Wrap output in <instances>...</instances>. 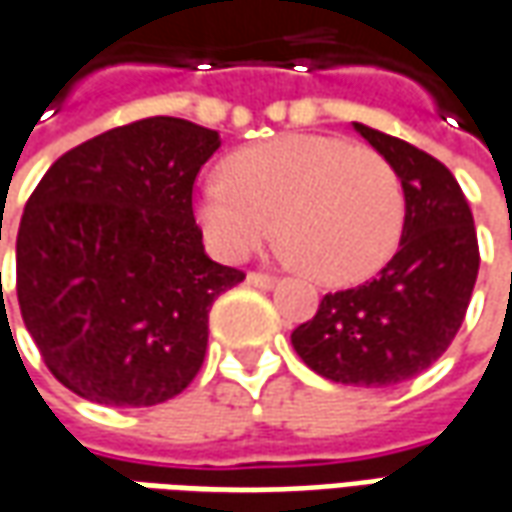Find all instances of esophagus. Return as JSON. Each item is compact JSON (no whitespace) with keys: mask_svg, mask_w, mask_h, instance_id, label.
<instances>
[{"mask_svg":"<svg viewBox=\"0 0 512 512\" xmlns=\"http://www.w3.org/2000/svg\"><path fill=\"white\" fill-rule=\"evenodd\" d=\"M246 283L255 285V288H274L277 277H271V274H263V271H249V274H246Z\"/></svg>","mask_w":512,"mask_h":512,"instance_id":"1","label":"esophagus"}]
</instances>
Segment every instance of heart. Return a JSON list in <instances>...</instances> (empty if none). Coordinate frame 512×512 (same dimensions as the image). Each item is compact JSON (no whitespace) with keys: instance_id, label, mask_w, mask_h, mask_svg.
<instances>
[{"instance_id":"1","label":"heart","mask_w":512,"mask_h":512,"mask_svg":"<svg viewBox=\"0 0 512 512\" xmlns=\"http://www.w3.org/2000/svg\"><path fill=\"white\" fill-rule=\"evenodd\" d=\"M406 198L398 173L342 137L288 134L243 148L198 187L196 221L212 252L243 260L277 235L316 280L361 283L395 255Z\"/></svg>"}]
</instances>
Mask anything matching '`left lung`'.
Masks as SVG:
<instances>
[{"label":"left lung","mask_w":512,"mask_h":512,"mask_svg":"<svg viewBox=\"0 0 512 512\" xmlns=\"http://www.w3.org/2000/svg\"><path fill=\"white\" fill-rule=\"evenodd\" d=\"M356 125L398 173V252L370 283L325 294L291 333L297 356L347 387H392L429 370L460 330L479 271L474 215L451 170L415 145Z\"/></svg>","instance_id":"left-lung-1"}]
</instances>
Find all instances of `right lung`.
Returning <instances> with one entry per match:
<instances>
[{
  "label": "right lung",
  "instance_id": "obj_1",
  "mask_svg": "<svg viewBox=\"0 0 512 512\" xmlns=\"http://www.w3.org/2000/svg\"><path fill=\"white\" fill-rule=\"evenodd\" d=\"M218 131L179 117L111 128L52 162L16 238V294L66 389L156 406L201 370L212 302L246 277L207 257L193 184Z\"/></svg>",
  "mask_w": 512,
  "mask_h": 512
}]
</instances>
